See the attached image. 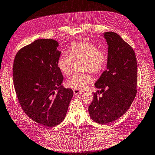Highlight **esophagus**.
Here are the masks:
<instances>
[{"label":"esophagus","mask_w":155,"mask_h":155,"mask_svg":"<svg viewBox=\"0 0 155 155\" xmlns=\"http://www.w3.org/2000/svg\"><path fill=\"white\" fill-rule=\"evenodd\" d=\"M74 91V93L75 94V95H77V94H81L83 93L82 91H80V90H75L74 89L73 90Z\"/></svg>","instance_id":"34e87169"}]
</instances>
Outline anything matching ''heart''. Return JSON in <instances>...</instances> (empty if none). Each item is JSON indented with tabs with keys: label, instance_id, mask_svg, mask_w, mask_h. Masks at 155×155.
Wrapping results in <instances>:
<instances>
[{
	"label": "heart",
	"instance_id": "obj_1",
	"mask_svg": "<svg viewBox=\"0 0 155 155\" xmlns=\"http://www.w3.org/2000/svg\"><path fill=\"white\" fill-rule=\"evenodd\" d=\"M74 61H80L82 71H89L98 74L105 69L108 61L106 51L100 50L96 45L90 41H74L69 46V53H62L58 61V67L63 75H68L72 71ZM92 81L87 73H77L70 77L67 81V85L75 90L85 89Z\"/></svg>",
	"mask_w": 155,
	"mask_h": 155
}]
</instances>
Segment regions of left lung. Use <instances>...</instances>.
Returning <instances> with one entry per match:
<instances>
[{
	"label": "left lung",
	"instance_id": "1",
	"mask_svg": "<svg viewBox=\"0 0 155 155\" xmlns=\"http://www.w3.org/2000/svg\"><path fill=\"white\" fill-rule=\"evenodd\" d=\"M104 36L108 45L107 70L94 84L101 90L93 93L88 107L90 117L100 124L112 123L125 113L137 85V62L132 48L116 33L106 32Z\"/></svg>",
	"mask_w": 155,
	"mask_h": 155
}]
</instances>
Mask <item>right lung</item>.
<instances>
[{"mask_svg": "<svg viewBox=\"0 0 155 155\" xmlns=\"http://www.w3.org/2000/svg\"><path fill=\"white\" fill-rule=\"evenodd\" d=\"M58 46L52 39L35 40L18 51L13 66V85L22 109L31 119L48 127L64 120L73 96L71 88L61 85Z\"/></svg>", "mask_w": 155, "mask_h": 155, "instance_id": "obj_1", "label": "right lung"}]
</instances>
